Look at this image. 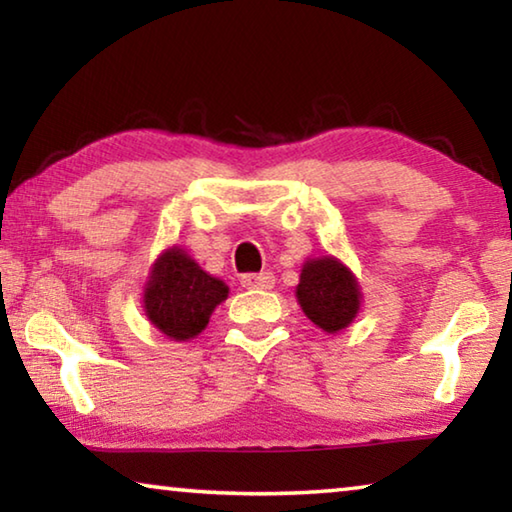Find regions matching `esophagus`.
I'll use <instances>...</instances> for the list:
<instances>
[{
  "instance_id": "esophagus-1",
  "label": "esophagus",
  "mask_w": 512,
  "mask_h": 512,
  "mask_svg": "<svg viewBox=\"0 0 512 512\" xmlns=\"http://www.w3.org/2000/svg\"><path fill=\"white\" fill-rule=\"evenodd\" d=\"M241 285L246 289H273L275 278L273 273H246L241 275Z\"/></svg>"
}]
</instances>
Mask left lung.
Here are the masks:
<instances>
[{
    "label": "left lung",
    "mask_w": 512,
    "mask_h": 512,
    "mask_svg": "<svg viewBox=\"0 0 512 512\" xmlns=\"http://www.w3.org/2000/svg\"><path fill=\"white\" fill-rule=\"evenodd\" d=\"M298 305L323 332L348 328L360 312L362 291L355 275L337 257L307 259L296 287Z\"/></svg>",
    "instance_id": "1"
}]
</instances>
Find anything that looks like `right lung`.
<instances>
[{
	"instance_id": "obj_1",
	"label": "right lung",
	"mask_w": 512,
	"mask_h": 512,
	"mask_svg": "<svg viewBox=\"0 0 512 512\" xmlns=\"http://www.w3.org/2000/svg\"><path fill=\"white\" fill-rule=\"evenodd\" d=\"M227 285L202 271L186 250L173 246L152 264L143 291V310L168 339L189 342L207 328L209 316L227 298Z\"/></svg>"
}]
</instances>
